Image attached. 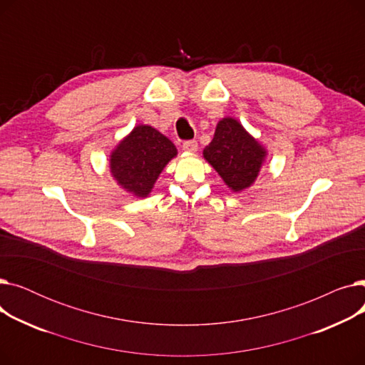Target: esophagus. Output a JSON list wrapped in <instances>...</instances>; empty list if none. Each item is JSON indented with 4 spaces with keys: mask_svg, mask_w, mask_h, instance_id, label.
I'll return each instance as SVG.
<instances>
[{
    "mask_svg": "<svg viewBox=\"0 0 365 365\" xmlns=\"http://www.w3.org/2000/svg\"><path fill=\"white\" fill-rule=\"evenodd\" d=\"M182 149L189 153H195L198 149V143H197V140H186V142H183Z\"/></svg>",
    "mask_w": 365,
    "mask_h": 365,
    "instance_id": "1",
    "label": "esophagus"
}]
</instances>
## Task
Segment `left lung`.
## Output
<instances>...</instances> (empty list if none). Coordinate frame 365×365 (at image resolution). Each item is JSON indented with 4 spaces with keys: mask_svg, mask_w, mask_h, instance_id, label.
Segmentation results:
<instances>
[{
    "mask_svg": "<svg viewBox=\"0 0 365 365\" xmlns=\"http://www.w3.org/2000/svg\"><path fill=\"white\" fill-rule=\"evenodd\" d=\"M202 153L234 192L256 180L266 155L264 149L234 118H223L217 124L212 143Z\"/></svg>",
    "mask_w": 365,
    "mask_h": 365,
    "instance_id": "8db88e82",
    "label": "left lung"
}]
</instances>
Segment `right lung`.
Instances as JSON below:
<instances>
[{
	"label": "right lung",
	"instance_id": "add662e5",
	"mask_svg": "<svg viewBox=\"0 0 365 365\" xmlns=\"http://www.w3.org/2000/svg\"><path fill=\"white\" fill-rule=\"evenodd\" d=\"M178 153L165 136L149 125H138L110 155V171L123 187L146 197L165 164Z\"/></svg>",
	"mask_w": 365,
	"mask_h": 365
}]
</instances>
